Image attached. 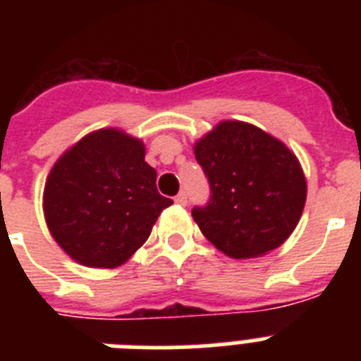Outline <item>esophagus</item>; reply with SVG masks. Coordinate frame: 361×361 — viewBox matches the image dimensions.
Wrapping results in <instances>:
<instances>
[{
    "mask_svg": "<svg viewBox=\"0 0 361 361\" xmlns=\"http://www.w3.org/2000/svg\"><path fill=\"white\" fill-rule=\"evenodd\" d=\"M175 202L180 204V206H186V204H188V193H186V191H180V193L175 197Z\"/></svg>",
    "mask_w": 361,
    "mask_h": 361,
    "instance_id": "obj_1",
    "label": "esophagus"
}]
</instances>
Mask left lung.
Instances as JSON below:
<instances>
[{"label":"left lung","mask_w":361,"mask_h":361,"mask_svg":"<svg viewBox=\"0 0 361 361\" xmlns=\"http://www.w3.org/2000/svg\"><path fill=\"white\" fill-rule=\"evenodd\" d=\"M209 200L191 215L216 250L251 258L276 250L304 212V171L288 146L253 124L224 121L195 145Z\"/></svg>","instance_id":"1"}]
</instances>
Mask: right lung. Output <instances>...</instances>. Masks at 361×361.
<instances>
[{"label":"right lung","instance_id":"add662e5","mask_svg":"<svg viewBox=\"0 0 361 361\" xmlns=\"http://www.w3.org/2000/svg\"><path fill=\"white\" fill-rule=\"evenodd\" d=\"M155 180L139 139L111 128L86 135L56 162L44 186L52 237L82 266H121L173 204Z\"/></svg>","mask_w":361,"mask_h":361}]
</instances>
